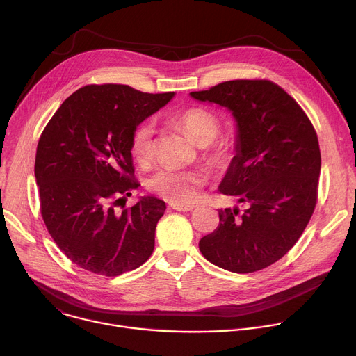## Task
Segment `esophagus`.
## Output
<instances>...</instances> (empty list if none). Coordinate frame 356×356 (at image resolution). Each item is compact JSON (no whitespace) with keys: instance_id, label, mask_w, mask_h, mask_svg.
Segmentation results:
<instances>
[{"instance_id":"obj_1","label":"esophagus","mask_w":356,"mask_h":356,"mask_svg":"<svg viewBox=\"0 0 356 356\" xmlns=\"http://www.w3.org/2000/svg\"><path fill=\"white\" fill-rule=\"evenodd\" d=\"M170 207L173 209V210H176V211H183V213H188V211H193L197 206H194V204H170Z\"/></svg>"}]
</instances>
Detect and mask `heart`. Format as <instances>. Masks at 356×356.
I'll list each match as a JSON object with an SVG mask.
<instances>
[{
    "mask_svg": "<svg viewBox=\"0 0 356 356\" xmlns=\"http://www.w3.org/2000/svg\"><path fill=\"white\" fill-rule=\"evenodd\" d=\"M176 121L201 146V156L211 166L225 165L232 154L231 143L225 139L214 141L218 136L221 124L211 111L191 107L176 115ZM156 127L152 120L140 122L131 136V154L140 165L149 163L155 155ZM204 184V175L198 170H179L162 168L147 180V188L173 204H187L198 198Z\"/></svg>",
    "mask_w": 356,
    "mask_h": 356,
    "instance_id": "1",
    "label": "heart"
}]
</instances>
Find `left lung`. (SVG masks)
<instances>
[{"label":"left lung","instance_id":"8db88e82","mask_svg":"<svg viewBox=\"0 0 356 356\" xmlns=\"http://www.w3.org/2000/svg\"><path fill=\"white\" fill-rule=\"evenodd\" d=\"M190 95L228 108L236 155L220 191L249 206L218 210L220 224L198 248L209 262L252 273L283 258L306 229L318 195L317 132L297 101L270 80H231Z\"/></svg>","mask_w":356,"mask_h":356}]
</instances>
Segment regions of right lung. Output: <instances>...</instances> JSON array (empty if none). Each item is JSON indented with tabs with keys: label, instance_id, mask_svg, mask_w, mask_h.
I'll list each match as a JSON object with an SVG mask.
<instances>
[{
	"label": "right lung",
	"instance_id": "1",
	"mask_svg": "<svg viewBox=\"0 0 356 356\" xmlns=\"http://www.w3.org/2000/svg\"><path fill=\"white\" fill-rule=\"evenodd\" d=\"M175 92L149 94L125 84L74 91L44 127L35 177L40 214L65 255L84 270L118 276L143 265L155 248L165 201H120L140 186L134 176L131 136Z\"/></svg>",
	"mask_w": 356,
	"mask_h": 356
}]
</instances>
